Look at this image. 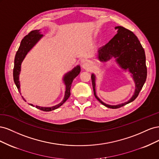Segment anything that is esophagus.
<instances>
[{
	"mask_svg": "<svg viewBox=\"0 0 159 159\" xmlns=\"http://www.w3.org/2000/svg\"><path fill=\"white\" fill-rule=\"evenodd\" d=\"M82 67L84 69L87 70H90L91 69V66L89 63H88V62H85V63H84Z\"/></svg>",
	"mask_w": 159,
	"mask_h": 159,
	"instance_id": "obj_1",
	"label": "esophagus"
}]
</instances>
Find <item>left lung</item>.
<instances>
[{"instance_id": "8db88e82", "label": "left lung", "mask_w": 159, "mask_h": 159, "mask_svg": "<svg viewBox=\"0 0 159 159\" xmlns=\"http://www.w3.org/2000/svg\"><path fill=\"white\" fill-rule=\"evenodd\" d=\"M117 33L107 44L98 50V58L102 61H106L114 57L117 64L123 70H129L132 74L135 83V91L133 97L127 102L117 105L105 104L99 99L95 93V77L91 75V81L95 98L105 107L111 109L121 107L135 99L145 84L147 69L145 50L134 34L123 26H117Z\"/></svg>"}]
</instances>
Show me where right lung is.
I'll return each instance as SVG.
<instances>
[{
  "instance_id": "1",
  "label": "right lung",
  "mask_w": 159,
  "mask_h": 159,
  "mask_svg": "<svg viewBox=\"0 0 159 159\" xmlns=\"http://www.w3.org/2000/svg\"><path fill=\"white\" fill-rule=\"evenodd\" d=\"M40 30H36L31 31L28 35L24 37L23 39L21 41L20 45L19 46V48L16 52L15 58H14V66L13 69V78L14 81L15 83L17 89L20 92V82H19V74H20V66L22 60L25 58L28 52L36 44V43L39 40L40 38L42 37V34L39 32ZM80 67L78 66L72 70V71L68 72L66 74L64 78V81L66 85V92H65V97L64 100L59 103L58 105H56L54 107H42L39 106H36V108L38 109H40L44 111H50L54 110L57 108L60 107L61 105L63 104L69 98L70 96V88L71 86V83L75 78L78 76L80 73ZM22 99L25 101L26 100L22 98ZM32 106H33L32 104H30Z\"/></svg>"
}]
</instances>
